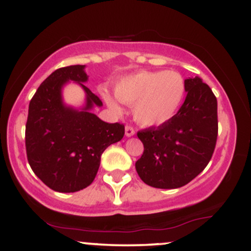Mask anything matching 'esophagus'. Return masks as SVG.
Returning a JSON list of instances; mask_svg holds the SVG:
<instances>
[{"label":"esophagus","instance_id":"obj_1","mask_svg":"<svg viewBox=\"0 0 251 251\" xmlns=\"http://www.w3.org/2000/svg\"><path fill=\"white\" fill-rule=\"evenodd\" d=\"M134 133H135L134 128L132 127V126L126 125V127H125V134H126V137H132V135H133Z\"/></svg>","mask_w":251,"mask_h":251}]
</instances>
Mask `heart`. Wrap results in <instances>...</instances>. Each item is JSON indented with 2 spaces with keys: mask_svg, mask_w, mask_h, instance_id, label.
<instances>
[{
  "mask_svg": "<svg viewBox=\"0 0 251 251\" xmlns=\"http://www.w3.org/2000/svg\"><path fill=\"white\" fill-rule=\"evenodd\" d=\"M116 96L120 101L133 105L135 122L146 127L169 122L179 109L186 85L178 72H138L122 77L117 82ZM106 102L114 111H122L119 100L107 92L102 93Z\"/></svg>",
  "mask_w": 251,
  "mask_h": 251,
  "instance_id": "obj_1",
  "label": "heart"
}]
</instances>
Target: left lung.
I'll list each match as a JSON object with an SVG mask.
<instances>
[{"mask_svg":"<svg viewBox=\"0 0 251 251\" xmlns=\"http://www.w3.org/2000/svg\"><path fill=\"white\" fill-rule=\"evenodd\" d=\"M185 101L169 122L138 131L140 179L157 189L186 185L205 169L218 134L217 99L200 76L185 79Z\"/></svg>","mask_w":251,"mask_h":251,"instance_id":"1","label":"left lung"}]
</instances>
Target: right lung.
I'll list each match as a JSON object with an SVG mask.
<instances>
[{
    "label": "right lung",
    "instance_id": "add662e5",
    "mask_svg": "<svg viewBox=\"0 0 251 251\" xmlns=\"http://www.w3.org/2000/svg\"><path fill=\"white\" fill-rule=\"evenodd\" d=\"M85 66L56 70L31 98L25 124V151L31 170L48 188L57 192H75L96 178L102 152L123 139L125 126L108 124L89 109L102 106L99 97L82 82ZM72 79L86 92L88 102L81 111L63 105L62 86Z\"/></svg>",
    "mask_w": 251,
    "mask_h": 251
}]
</instances>
